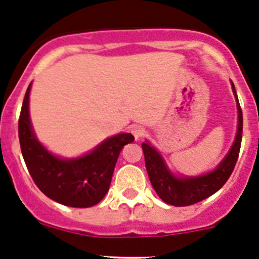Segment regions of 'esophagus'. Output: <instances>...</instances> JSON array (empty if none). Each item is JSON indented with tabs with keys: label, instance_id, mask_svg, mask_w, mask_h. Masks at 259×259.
Instances as JSON below:
<instances>
[{
	"label": "esophagus",
	"instance_id": "esophagus-1",
	"mask_svg": "<svg viewBox=\"0 0 259 259\" xmlns=\"http://www.w3.org/2000/svg\"><path fill=\"white\" fill-rule=\"evenodd\" d=\"M145 133V129L142 126V125H134V126L132 127V134L134 135L135 139H139L140 137H143Z\"/></svg>",
	"mask_w": 259,
	"mask_h": 259
}]
</instances>
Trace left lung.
<instances>
[{
    "mask_svg": "<svg viewBox=\"0 0 259 259\" xmlns=\"http://www.w3.org/2000/svg\"><path fill=\"white\" fill-rule=\"evenodd\" d=\"M232 89H233L237 100V108H238V130H237L236 139H234L231 150L213 171L199 177H180L178 178L166 168L161 155L153 146L148 142L142 144L149 179H150L154 190L163 202L170 205H176V207H187V205L195 204L218 192L231 177L237 160H238L243 132L242 109L239 105L238 98H237L233 82H232Z\"/></svg>",
    "mask_w": 259,
    "mask_h": 259,
    "instance_id": "left-lung-1",
    "label": "left lung"
}]
</instances>
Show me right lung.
<instances>
[{"mask_svg": "<svg viewBox=\"0 0 259 259\" xmlns=\"http://www.w3.org/2000/svg\"><path fill=\"white\" fill-rule=\"evenodd\" d=\"M31 83L18 119L23 160L38 189L50 199L74 208L98 204L110 187L115 164L124 145L134 142L129 133L109 138L93 151L76 159H61L46 150L35 137L28 114Z\"/></svg>", "mask_w": 259, "mask_h": 259, "instance_id": "right-lung-1", "label": "right lung"}]
</instances>
